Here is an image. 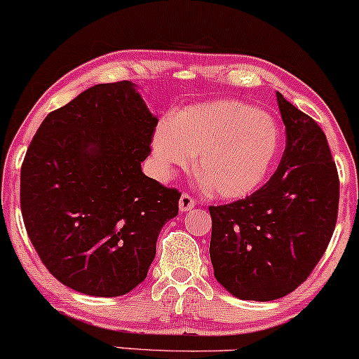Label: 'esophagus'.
Instances as JSON below:
<instances>
[{
	"instance_id": "34e87169",
	"label": "esophagus",
	"mask_w": 359,
	"mask_h": 359,
	"mask_svg": "<svg viewBox=\"0 0 359 359\" xmlns=\"http://www.w3.org/2000/svg\"><path fill=\"white\" fill-rule=\"evenodd\" d=\"M193 207H195V198H193V196H190V195H187V193H183V195H181V198H180V210L181 212H188V210H191Z\"/></svg>"
}]
</instances>
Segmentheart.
Returning a JSON list of instances; mask_svg holds the SVG:
<instances>
[{
    "label": "heart",
    "instance_id": "obj_1",
    "mask_svg": "<svg viewBox=\"0 0 359 359\" xmlns=\"http://www.w3.org/2000/svg\"><path fill=\"white\" fill-rule=\"evenodd\" d=\"M280 127L266 111L236 100L191 104L161 123L152 137V154L164 176L187 168L212 195L237 200L266 180L280 149Z\"/></svg>",
    "mask_w": 359,
    "mask_h": 359
}]
</instances>
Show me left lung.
I'll use <instances>...</instances> for the list:
<instances>
[{
    "label": "left lung",
    "mask_w": 359,
    "mask_h": 359,
    "mask_svg": "<svg viewBox=\"0 0 359 359\" xmlns=\"http://www.w3.org/2000/svg\"><path fill=\"white\" fill-rule=\"evenodd\" d=\"M287 147L263 188L210 207L217 281L241 300L281 299L307 280L337 220L339 178L322 128L276 93Z\"/></svg>",
    "instance_id": "8db88e82"
}]
</instances>
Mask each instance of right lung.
I'll use <instances>...</instances> for the list:
<instances>
[{"instance_id": "obj_1", "label": "right lung", "mask_w": 359, "mask_h": 359, "mask_svg": "<svg viewBox=\"0 0 359 359\" xmlns=\"http://www.w3.org/2000/svg\"><path fill=\"white\" fill-rule=\"evenodd\" d=\"M156 126L132 81L95 84L40 123L20 203L35 251L66 287L120 297L146 280L181 196L140 168Z\"/></svg>"}]
</instances>
